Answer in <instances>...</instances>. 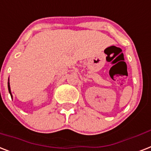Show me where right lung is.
I'll list each match as a JSON object with an SVG mask.
<instances>
[{
    "mask_svg": "<svg viewBox=\"0 0 151 151\" xmlns=\"http://www.w3.org/2000/svg\"><path fill=\"white\" fill-rule=\"evenodd\" d=\"M8 91H9V93L11 94V89H10V84H9V81L8 83ZM11 96H12V94H11Z\"/></svg>",
    "mask_w": 151,
    "mask_h": 151,
    "instance_id": "1",
    "label": "right lung"
}]
</instances>
